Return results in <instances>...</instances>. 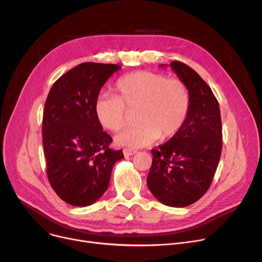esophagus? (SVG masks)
Instances as JSON below:
<instances>
[{
  "mask_svg": "<svg viewBox=\"0 0 262 262\" xmlns=\"http://www.w3.org/2000/svg\"><path fill=\"white\" fill-rule=\"evenodd\" d=\"M136 153H137L136 149H132V148H124L123 149V154L125 155V156H132V155H134Z\"/></svg>",
  "mask_w": 262,
  "mask_h": 262,
  "instance_id": "34e87169",
  "label": "esophagus"
}]
</instances>
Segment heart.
<instances>
[{"label":"heart","instance_id":"b5f03b06","mask_svg":"<svg viewBox=\"0 0 262 262\" xmlns=\"http://www.w3.org/2000/svg\"><path fill=\"white\" fill-rule=\"evenodd\" d=\"M115 94L95 99L94 114L101 125L118 132L125 123V108H136L137 126L118 134V145L142 147L155 140L170 139L182 129L191 107L186 82L178 78L148 71L127 74L116 82Z\"/></svg>","mask_w":262,"mask_h":262}]
</instances>
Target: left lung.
Masks as SVG:
<instances>
[{
  "label": "left lung",
  "mask_w": 262,
  "mask_h": 262,
  "mask_svg": "<svg viewBox=\"0 0 262 262\" xmlns=\"http://www.w3.org/2000/svg\"><path fill=\"white\" fill-rule=\"evenodd\" d=\"M170 67L188 86L191 107L182 129L152 149L146 182L162 204L186 207L199 201L211 185L222 152V122L217 100L206 81L184 62L174 60Z\"/></svg>",
  "instance_id": "1"
}]
</instances>
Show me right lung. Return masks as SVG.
Instances as JSON below:
<instances>
[{"mask_svg": "<svg viewBox=\"0 0 262 262\" xmlns=\"http://www.w3.org/2000/svg\"><path fill=\"white\" fill-rule=\"evenodd\" d=\"M121 67L84 62L60 76L45 105L42 142L47 175L66 203L85 207L107 190L114 164L124 158L109 148L113 139L94 114V102L107 79Z\"/></svg>", "mask_w": 262, "mask_h": 262, "instance_id": "add662e5", "label": "right lung"}]
</instances>
